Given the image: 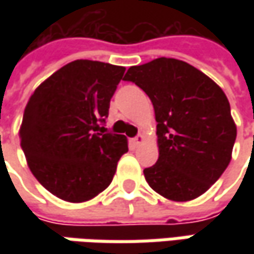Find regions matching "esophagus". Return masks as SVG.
<instances>
[{"mask_svg":"<svg viewBox=\"0 0 254 254\" xmlns=\"http://www.w3.org/2000/svg\"><path fill=\"white\" fill-rule=\"evenodd\" d=\"M131 141H132V144L135 145V147H138V145H140V144L144 141V135H142V134H138L137 137H134V138H132Z\"/></svg>","mask_w":254,"mask_h":254,"instance_id":"esophagus-1","label":"esophagus"}]
</instances>
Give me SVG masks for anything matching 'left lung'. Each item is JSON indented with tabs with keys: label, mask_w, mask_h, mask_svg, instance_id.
Wrapping results in <instances>:
<instances>
[{
	"label": "left lung",
	"mask_w": 254,
	"mask_h": 254,
	"mask_svg": "<svg viewBox=\"0 0 254 254\" xmlns=\"http://www.w3.org/2000/svg\"><path fill=\"white\" fill-rule=\"evenodd\" d=\"M150 97L157 122L158 160L144 170L148 185L164 198H198L228 168L236 126L226 94L187 62L158 58L131 66L124 76Z\"/></svg>",
	"instance_id": "left-lung-1"
}]
</instances>
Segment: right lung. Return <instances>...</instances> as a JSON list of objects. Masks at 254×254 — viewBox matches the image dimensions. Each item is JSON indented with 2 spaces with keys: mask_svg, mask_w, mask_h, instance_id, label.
Instances as JSON below:
<instances>
[{
  "mask_svg": "<svg viewBox=\"0 0 254 254\" xmlns=\"http://www.w3.org/2000/svg\"><path fill=\"white\" fill-rule=\"evenodd\" d=\"M126 67L97 61L64 64L25 107L21 148L39 184L67 202H84L113 181L127 138L104 127Z\"/></svg>",
  "mask_w": 254,
  "mask_h": 254,
  "instance_id": "obj_1",
  "label": "right lung"
}]
</instances>
